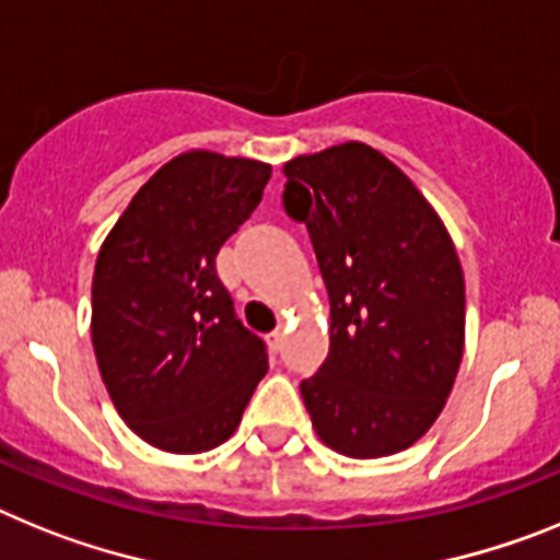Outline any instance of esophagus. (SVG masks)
Wrapping results in <instances>:
<instances>
[{"mask_svg":"<svg viewBox=\"0 0 560 560\" xmlns=\"http://www.w3.org/2000/svg\"><path fill=\"white\" fill-rule=\"evenodd\" d=\"M281 338H284V329H276V332H270V347L279 349L281 347Z\"/></svg>","mask_w":560,"mask_h":560,"instance_id":"34e87169","label":"esophagus"}]
</instances>
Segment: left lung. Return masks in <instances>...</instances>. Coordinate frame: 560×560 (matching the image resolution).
Wrapping results in <instances>:
<instances>
[{
	"mask_svg": "<svg viewBox=\"0 0 560 560\" xmlns=\"http://www.w3.org/2000/svg\"><path fill=\"white\" fill-rule=\"evenodd\" d=\"M284 211L307 225L329 293V354L301 383L318 440L352 459L415 445L465 349L451 233L386 154L358 140L284 163Z\"/></svg>",
	"mask_w": 560,
	"mask_h": 560,
	"instance_id": "1",
	"label": "left lung"
}]
</instances>
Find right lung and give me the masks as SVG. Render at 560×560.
<instances>
[{
  "label": "right lung",
  "instance_id": "obj_1",
  "mask_svg": "<svg viewBox=\"0 0 560 560\" xmlns=\"http://www.w3.org/2000/svg\"><path fill=\"white\" fill-rule=\"evenodd\" d=\"M270 165L194 149L158 168L120 213L92 276V347L124 422L168 454L228 440L267 372L217 253L261 202Z\"/></svg>",
  "mask_w": 560,
  "mask_h": 560
}]
</instances>
